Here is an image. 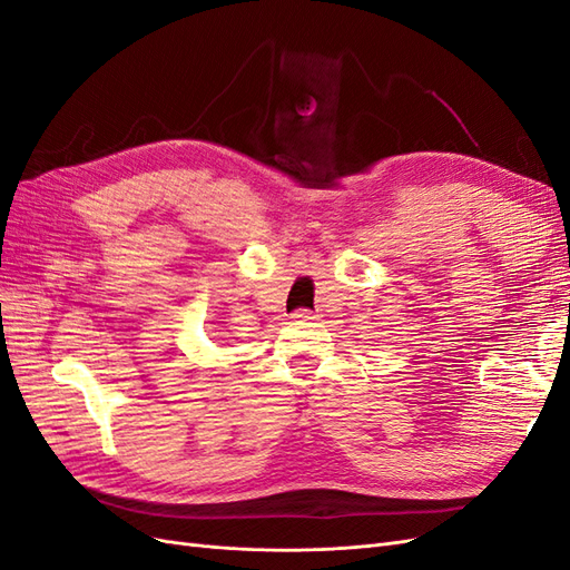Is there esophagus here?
<instances>
[{
  "label": "esophagus",
  "mask_w": 570,
  "mask_h": 570,
  "mask_svg": "<svg viewBox=\"0 0 570 570\" xmlns=\"http://www.w3.org/2000/svg\"><path fill=\"white\" fill-rule=\"evenodd\" d=\"M292 318H295V321H314L318 316L312 312V308H297V312L292 314Z\"/></svg>",
  "instance_id": "1"
}]
</instances>
